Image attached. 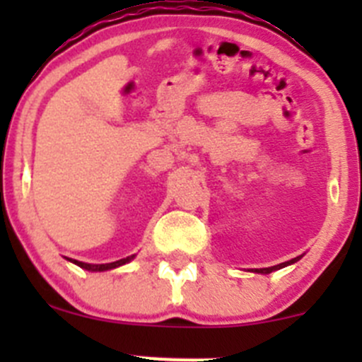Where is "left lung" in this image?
Listing matches in <instances>:
<instances>
[{"mask_svg": "<svg viewBox=\"0 0 362 362\" xmlns=\"http://www.w3.org/2000/svg\"><path fill=\"white\" fill-rule=\"evenodd\" d=\"M299 259H301V255H298V257L291 259V261H287V262H282V264H276V266H272V268H261V269H254V273H262V275H268V273L275 272V269H280V268H286V266L293 264V262H296V261H299Z\"/></svg>", "mask_w": 362, "mask_h": 362, "instance_id": "1", "label": "left lung"}]
</instances>
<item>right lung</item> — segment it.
Wrapping results in <instances>:
<instances>
[{
  "instance_id": "add662e5",
  "label": "right lung",
  "mask_w": 362,
  "mask_h": 362,
  "mask_svg": "<svg viewBox=\"0 0 362 362\" xmlns=\"http://www.w3.org/2000/svg\"><path fill=\"white\" fill-rule=\"evenodd\" d=\"M133 257H134V255H129V257L120 259V261H115V262H108V264H87V262L75 261V259H69V261L75 262V264L80 266V268L87 269V272H107V269H113V268H117V266L126 264V262H129Z\"/></svg>"
}]
</instances>
